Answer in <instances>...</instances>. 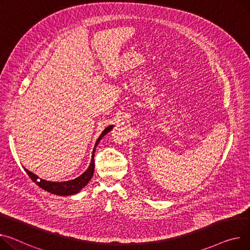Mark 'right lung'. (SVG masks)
Listing matches in <instances>:
<instances>
[{
  "label": "right lung",
  "mask_w": 250,
  "mask_h": 250,
  "mask_svg": "<svg viewBox=\"0 0 250 250\" xmlns=\"http://www.w3.org/2000/svg\"><path fill=\"white\" fill-rule=\"evenodd\" d=\"M112 128V125L107 126L103 132L102 135L99 136V138L97 139L93 152H92V159L90 162V165L88 169L83 173L81 176L77 177L74 180H70V181H66V182H49V181H45L43 179H39L38 176H36L35 174H33L32 172L28 171L27 169H25L26 173L28 174V176L31 178V180L36 183V184L42 188L45 191H48L52 194L55 195H60V196H68V195H73L77 192H79L83 187H85L87 185V183L90 181L93 172H94V152H95V147L97 146L98 143L101 142L102 138L106 135L107 132Z\"/></svg>",
  "instance_id": "obj_1"
}]
</instances>
